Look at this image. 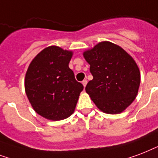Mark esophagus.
Returning a JSON list of instances; mask_svg holds the SVG:
<instances>
[{"instance_id":"34e87169","label":"esophagus","mask_w":158,"mask_h":158,"mask_svg":"<svg viewBox=\"0 0 158 158\" xmlns=\"http://www.w3.org/2000/svg\"><path fill=\"white\" fill-rule=\"evenodd\" d=\"M86 84H87V81L86 80H84L82 81V85H83V86H84V87H85V85H86Z\"/></svg>"}]
</instances>
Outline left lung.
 Listing matches in <instances>:
<instances>
[{
  "instance_id": "8db88e82",
  "label": "left lung",
  "mask_w": 158,
  "mask_h": 158,
  "mask_svg": "<svg viewBox=\"0 0 158 158\" xmlns=\"http://www.w3.org/2000/svg\"><path fill=\"white\" fill-rule=\"evenodd\" d=\"M83 57L93 76L85 91L97 108L111 114L125 110L136 98L140 85V71L134 58L109 41L85 50Z\"/></svg>"
}]
</instances>
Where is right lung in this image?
Listing matches in <instances>:
<instances>
[{"mask_svg": "<svg viewBox=\"0 0 158 158\" xmlns=\"http://www.w3.org/2000/svg\"><path fill=\"white\" fill-rule=\"evenodd\" d=\"M73 52L49 46L31 61L24 78L26 96L37 114L49 120H62L75 110L83 85L68 64Z\"/></svg>", "mask_w": 158, "mask_h": 158, "instance_id": "1", "label": "right lung"}]
</instances>
